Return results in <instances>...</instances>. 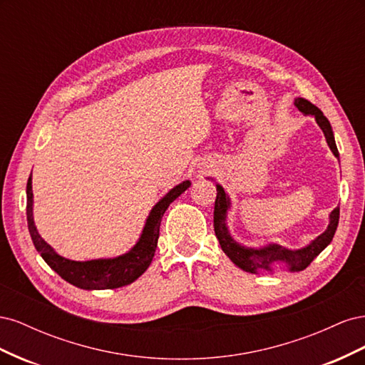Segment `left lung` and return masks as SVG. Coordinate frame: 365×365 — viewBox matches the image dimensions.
Masks as SVG:
<instances>
[{
  "label": "left lung",
  "instance_id": "1",
  "mask_svg": "<svg viewBox=\"0 0 365 365\" xmlns=\"http://www.w3.org/2000/svg\"><path fill=\"white\" fill-rule=\"evenodd\" d=\"M294 105L298 111L303 113L304 115L315 117L317 125L323 130V134L326 137L329 149L332 150L334 155L339 160L334 130L329 123V120L324 117V114L319 111L315 105L307 102L303 97H297L294 101ZM208 180L215 181L213 178H208ZM216 190H217V196L215 201L213 224H215V233L219 240V245L236 267H239L240 269H244L247 272L272 274L277 268H283L288 272H300L311 264V262L330 244V242H332L335 236L338 220H339V207L334 208L332 212H330L329 224L323 233L317 236L314 240H311L307 245L302 248L291 250V248L282 247L279 244H274V242H269V244H264L262 247H247L244 244H239V242L235 240L233 236H231L228 230V222H227L228 213L231 212V197L219 182H216Z\"/></svg>",
  "mask_w": 365,
  "mask_h": 365
}]
</instances>
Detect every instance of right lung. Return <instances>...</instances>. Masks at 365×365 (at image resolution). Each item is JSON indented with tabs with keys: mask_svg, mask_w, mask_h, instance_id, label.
<instances>
[{
	"mask_svg": "<svg viewBox=\"0 0 365 365\" xmlns=\"http://www.w3.org/2000/svg\"><path fill=\"white\" fill-rule=\"evenodd\" d=\"M192 182L185 180L175 185L165 193L161 200L152 207L146 222L143 225L138 240L135 245L126 252L120 254L117 257H102L93 260H71L61 256V254L48 245L42 239L35 225L33 217V189H31V175L27 181V225L33 245L46 260L48 267L58 272L61 277L71 283L76 288L86 291H101V289H115L135 282L140 275L145 272L152 263L153 254H155L158 237H160V224L161 217L165 213L168 207L184 193Z\"/></svg>",
	"mask_w": 365,
	"mask_h": 365,
	"instance_id": "obj_1",
	"label": "right lung"
}]
</instances>
